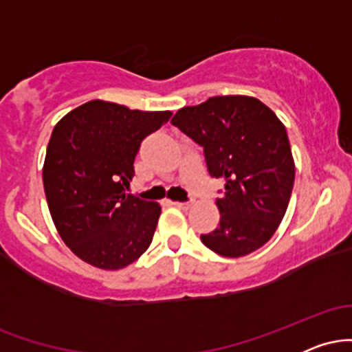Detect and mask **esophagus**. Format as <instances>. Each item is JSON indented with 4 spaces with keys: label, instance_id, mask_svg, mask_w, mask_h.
Returning <instances> with one entry per match:
<instances>
[{
    "label": "esophagus",
    "instance_id": "esophagus-1",
    "mask_svg": "<svg viewBox=\"0 0 352 352\" xmlns=\"http://www.w3.org/2000/svg\"><path fill=\"white\" fill-rule=\"evenodd\" d=\"M170 204L173 205V207L182 208V210H188L190 207H192V204H190V201H170Z\"/></svg>",
    "mask_w": 352,
    "mask_h": 352
}]
</instances>
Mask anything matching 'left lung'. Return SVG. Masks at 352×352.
Masks as SVG:
<instances>
[{"instance_id": "left-lung-1", "label": "left lung", "mask_w": 352, "mask_h": 352, "mask_svg": "<svg viewBox=\"0 0 352 352\" xmlns=\"http://www.w3.org/2000/svg\"><path fill=\"white\" fill-rule=\"evenodd\" d=\"M172 124L204 148L208 173L225 182L220 225L200 235L217 254L240 258L261 248L280 227L294 184L285 125L261 100L215 96L182 107Z\"/></svg>"}]
</instances>
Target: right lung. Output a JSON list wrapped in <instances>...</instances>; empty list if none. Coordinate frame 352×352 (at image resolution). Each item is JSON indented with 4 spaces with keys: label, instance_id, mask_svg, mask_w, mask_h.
<instances>
[{
    "label": "right lung",
    "instance_id": "right-lung-1",
    "mask_svg": "<svg viewBox=\"0 0 352 352\" xmlns=\"http://www.w3.org/2000/svg\"><path fill=\"white\" fill-rule=\"evenodd\" d=\"M170 116L98 99L56 124L44 159V192L60 238L86 263L120 270L151 246L160 205L125 188L142 140Z\"/></svg>",
    "mask_w": 352,
    "mask_h": 352
}]
</instances>
